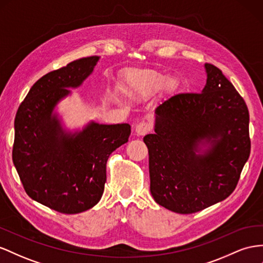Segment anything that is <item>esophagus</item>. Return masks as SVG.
I'll list each match as a JSON object with an SVG mask.
<instances>
[{
	"mask_svg": "<svg viewBox=\"0 0 263 263\" xmlns=\"http://www.w3.org/2000/svg\"><path fill=\"white\" fill-rule=\"evenodd\" d=\"M151 129H152L151 125H149L148 123L141 122V123L137 124L136 127H135V133H136L137 136H145L146 134L151 132Z\"/></svg>",
	"mask_w": 263,
	"mask_h": 263,
	"instance_id": "obj_1",
	"label": "esophagus"
}]
</instances>
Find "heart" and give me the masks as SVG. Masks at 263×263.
Segmentation results:
<instances>
[{
	"label": "heart",
	"mask_w": 263,
	"mask_h": 263,
	"mask_svg": "<svg viewBox=\"0 0 263 263\" xmlns=\"http://www.w3.org/2000/svg\"><path fill=\"white\" fill-rule=\"evenodd\" d=\"M160 87L164 93H174L179 87L178 77H167L153 69H129L124 75L122 90L130 99H141L154 95Z\"/></svg>",
	"instance_id": "b5f03b06"
}]
</instances>
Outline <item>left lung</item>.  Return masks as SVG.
Masks as SVG:
<instances>
[{"label":"left lung","instance_id":"left-lung-1","mask_svg":"<svg viewBox=\"0 0 263 263\" xmlns=\"http://www.w3.org/2000/svg\"><path fill=\"white\" fill-rule=\"evenodd\" d=\"M200 94H178L155 109L149 153L151 193L177 214H194L235 190L250 155L249 111L221 70L204 64Z\"/></svg>","mask_w":263,"mask_h":263}]
</instances>
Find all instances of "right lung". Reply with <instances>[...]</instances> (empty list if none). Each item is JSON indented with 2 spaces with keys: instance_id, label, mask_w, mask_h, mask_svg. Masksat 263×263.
<instances>
[{
  "instance_id": "add662e5",
  "label": "right lung",
  "mask_w": 263,
  "mask_h": 263,
  "mask_svg": "<svg viewBox=\"0 0 263 263\" xmlns=\"http://www.w3.org/2000/svg\"><path fill=\"white\" fill-rule=\"evenodd\" d=\"M99 56L76 60L44 75L20 105L14 120L13 164L26 194L62 214L93 208L104 193L109 155L128 141L129 124L90 120L69 129L58 105L93 74Z\"/></svg>"
}]
</instances>
